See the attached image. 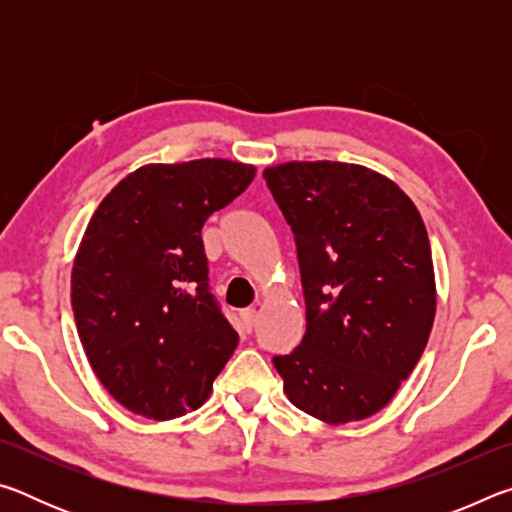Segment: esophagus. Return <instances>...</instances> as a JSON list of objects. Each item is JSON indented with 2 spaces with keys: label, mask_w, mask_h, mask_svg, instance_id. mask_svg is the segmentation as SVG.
I'll return each mask as SVG.
<instances>
[{
  "label": "esophagus",
  "mask_w": 512,
  "mask_h": 512,
  "mask_svg": "<svg viewBox=\"0 0 512 512\" xmlns=\"http://www.w3.org/2000/svg\"><path fill=\"white\" fill-rule=\"evenodd\" d=\"M255 323H257V311L255 309H246L244 314H241V325H244L246 332H253Z\"/></svg>",
  "instance_id": "esophagus-1"
}]
</instances>
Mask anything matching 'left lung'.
I'll use <instances>...</instances> for the list:
<instances>
[{
  "mask_svg": "<svg viewBox=\"0 0 512 512\" xmlns=\"http://www.w3.org/2000/svg\"><path fill=\"white\" fill-rule=\"evenodd\" d=\"M264 180L296 239L307 332L273 357L293 406L327 424L393 400L436 316L431 246L393 180L348 162H287Z\"/></svg>",
  "mask_w": 512,
  "mask_h": 512,
  "instance_id": "1",
  "label": "left lung"
}]
</instances>
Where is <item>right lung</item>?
<instances>
[{
    "label": "right lung",
    "instance_id": "1",
    "mask_svg": "<svg viewBox=\"0 0 512 512\" xmlns=\"http://www.w3.org/2000/svg\"><path fill=\"white\" fill-rule=\"evenodd\" d=\"M221 158L146 164L103 198L72 268V309L103 388L149 420L201 406L239 334L210 293L205 221L253 183Z\"/></svg>",
    "mask_w": 512,
    "mask_h": 512
}]
</instances>
